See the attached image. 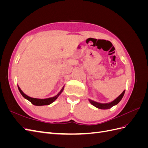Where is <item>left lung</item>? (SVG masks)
Returning a JSON list of instances; mask_svg holds the SVG:
<instances>
[{"label": "left lung", "mask_w": 148, "mask_h": 148, "mask_svg": "<svg viewBox=\"0 0 148 148\" xmlns=\"http://www.w3.org/2000/svg\"><path fill=\"white\" fill-rule=\"evenodd\" d=\"M125 90H124L122 93L121 94L120 96H119V97H117L115 99H114L113 101H112L110 102L109 103H99V102H97L96 101H94L90 99H89V102L91 103V104L94 106L95 107H97L98 109H110L112 107H113L115 105H117L118 103L122 100L123 96H124V94H125Z\"/></svg>", "instance_id": "8db88e82"}]
</instances>
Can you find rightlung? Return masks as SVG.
Segmentation results:
<instances>
[{"instance_id":"1","label":"right lung","mask_w":148,"mask_h":148,"mask_svg":"<svg viewBox=\"0 0 148 148\" xmlns=\"http://www.w3.org/2000/svg\"><path fill=\"white\" fill-rule=\"evenodd\" d=\"M18 90H19L20 92L21 93V95L23 96V97L24 98H25L26 99L28 100L31 103V104H33L34 106H47V105H49V104H52L53 101H55L57 99V97L60 96V94L63 92L64 86H63V88H62L60 92L58 93L56 96L52 97L46 98V99H38V98H33V97H29L26 95H25V94L23 91H22V90L18 86Z\"/></svg>"}]
</instances>
